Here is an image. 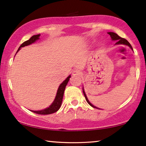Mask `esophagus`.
<instances>
[{
    "label": "esophagus",
    "instance_id": "34e87169",
    "mask_svg": "<svg viewBox=\"0 0 146 146\" xmlns=\"http://www.w3.org/2000/svg\"><path fill=\"white\" fill-rule=\"evenodd\" d=\"M82 72L80 70L76 69L72 72L73 76H82Z\"/></svg>",
    "mask_w": 146,
    "mask_h": 146
}]
</instances>
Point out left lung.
<instances>
[{
	"label": "left lung",
	"instance_id": "left-lung-1",
	"mask_svg": "<svg viewBox=\"0 0 146 146\" xmlns=\"http://www.w3.org/2000/svg\"><path fill=\"white\" fill-rule=\"evenodd\" d=\"M108 35H110V36L111 39L112 40L117 41L116 43H115V44H125V45H127L133 50L132 47H131V44L128 42V41H127V40L123 38H121L120 36H119L117 35V34H115L114 33H112V32H109V33H108ZM83 93H84V96H85L86 100L87 102L92 107L94 108L100 109V108H98L94 106L93 104H92L90 102V101L88 100V98L86 96V92H85V91H84V87H83Z\"/></svg>",
	"mask_w": 146,
	"mask_h": 146
}]
</instances>
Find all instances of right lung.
Returning <instances> with one entry per match:
<instances>
[{"mask_svg":"<svg viewBox=\"0 0 146 146\" xmlns=\"http://www.w3.org/2000/svg\"><path fill=\"white\" fill-rule=\"evenodd\" d=\"M40 35H34L32 36L31 38L28 40L25 41V42H23L22 44L20 46V47L18 49L17 53L19 52L22 47L27 46L31 45L32 44L35 43L36 41H37L38 40L40 39ZM71 76L69 75L66 78V79L65 80H64L60 84V85L59 86L58 88L56 95V97L54 100L53 102L51 104V105L49 107L46 108L42 110H31L33 111V112L35 113H38V114H41V115H47V114H51V113H53L57 111L60 109V108L61 106L62 102V98L64 96V92L65 88Z\"/></svg>","mask_w":146,"mask_h":146,"instance_id":"1","label":"right lung"}]
</instances>
